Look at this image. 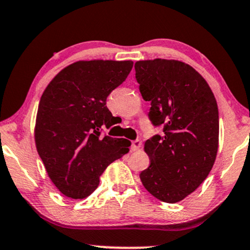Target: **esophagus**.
<instances>
[{
  "label": "esophagus",
  "mask_w": 250,
  "mask_h": 250,
  "mask_svg": "<svg viewBox=\"0 0 250 250\" xmlns=\"http://www.w3.org/2000/svg\"><path fill=\"white\" fill-rule=\"evenodd\" d=\"M140 147H142V142L140 140H133V142L131 143V149L133 150V152H136V150H138Z\"/></svg>",
  "instance_id": "1"
}]
</instances>
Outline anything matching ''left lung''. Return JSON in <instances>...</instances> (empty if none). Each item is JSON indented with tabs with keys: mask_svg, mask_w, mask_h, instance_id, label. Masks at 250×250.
Instances as JSON below:
<instances>
[{
	"mask_svg": "<svg viewBox=\"0 0 250 250\" xmlns=\"http://www.w3.org/2000/svg\"><path fill=\"white\" fill-rule=\"evenodd\" d=\"M149 119L164 136L146 140L150 164L139 174L150 195L174 204L194 192L212 170L219 147V110L208 83L187 63L154 59L135 63Z\"/></svg>",
	"mask_w": 250,
	"mask_h": 250,
	"instance_id": "1",
	"label": "left lung"
}]
</instances>
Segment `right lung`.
<instances>
[{"label": "right lung", "instance_id": "obj_1", "mask_svg": "<svg viewBox=\"0 0 250 250\" xmlns=\"http://www.w3.org/2000/svg\"><path fill=\"white\" fill-rule=\"evenodd\" d=\"M132 65L130 60L77 61L62 69L42 95L36 148L52 182L69 198L89 196L105 168L129 152L128 139L101 137V126L112 125L106 98Z\"/></svg>", "mask_w": 250, "mask_h": 250}]
</instances>
